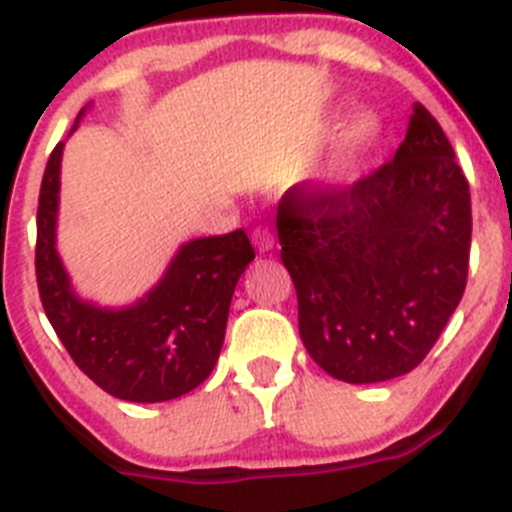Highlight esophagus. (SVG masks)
Here are the masks:
<instances>
[{"label":"esophagus","instance_id":"obj_1","mask_svg":"<svg viewBox=\"0 0 512 512\" xmlns=\"http://www.w3.org/2000/svg\"><path fill=\"white\" fill-rule=\"evenodd\" d=\"M253 243H256V248L259 251H269L271 246H274V235L269 233V228H253Z\"/></svg>","mask_w":512,"mask_h":512}]
</instances>
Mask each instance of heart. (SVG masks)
I'll return each mask as SVG.
<instances>
[{
	"label": "heart",
	"mask_w": 512,
	"mask_h": 512,
	"mask_svg": "<svg viewBox=\"0 0 512 512\" xmlns=\"http://www.w3.org/2000/svg\"><path fill=\"white\" fill-rule=\"evenodd\" d=\"M374 138H377V122H374L372 115H356L354 120L348 122L341 133V140H338L336 156H333L328 171L320 179L323 187H341L348 174L356 169L361 156L369 151Z\"/></svg>",
	"instance_id": "heart-1"
}]
</instances>
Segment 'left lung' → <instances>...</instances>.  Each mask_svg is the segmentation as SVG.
I'll list each match as a JSON object with an SVG mask.
<instances>
[{"instance_id":"obj_1","label":"left lung","mask_w":512,"mask_h":512,"mask_svg":"<svg viewBox=\"0 0 512 512\" xmlns=\"http://www.w3.org/2000/svg\"><path fill=\"white\" fill-rule=\"evenodd\" d=\"M277 233L312 361L341 382H387L428 356L464 295L469 182L415 104L392 161L351 187H292Z\"/></svg>"}]
</instances>
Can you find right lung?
<instances>
[{"mask_svg": "<svg viewBox=\"0 0 512 512\" xmlns=\"http://www.w3.org/2000/svg\"><path fill=\"white\" fill-rule=\"evenodd\" d=\"M61 153L58 143L38 200L35 277L45 315L74 364L107 395L128 402L187 395L215 369L235 284L256 256L246 230L184 243L164 279L135 305L112 310L81 300L56 251Z\"/></svg>", "mask_w": 512, "mask_h": 512, "instance_id": "right-lung-1", "label": "right lung"}]
</instances>
